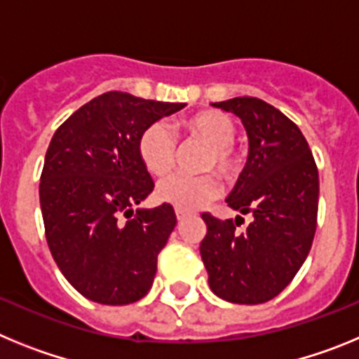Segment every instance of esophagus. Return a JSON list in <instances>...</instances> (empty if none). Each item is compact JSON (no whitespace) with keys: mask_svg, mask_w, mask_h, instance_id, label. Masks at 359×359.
Here are the masks:
<instances>
[{"mask_svg":"<svg viewBox=\"0 0 359 359\" xmlns=\"http://www.w3.org/2000/svg\"><path fill=\"white\" fill-rule=\"evenodd\" d=\"M176 217H177V221H180V223H183V221L187 219V214L183 210H176Z\"/></svg>","mask_w":359,"mask_h":359,"instance_id":"esophagus-1","label":"esophagus"}]
</instances>
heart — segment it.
Here are the masks:
<instances>
[{
    "label": "heart",
    "mask_w": 359,
    "mask_h": 359,
    "mask_svg": "<svg viewBox=\"0 0 359 359\" xmlns=\"http://www.w3.org/2000/svg\"><path fill=\"white\" fill-rule=\"evenodd\" d=\"M185 129L208 145L201 161V169L217 170L224 180H233L239 172L233 140H236V123L226 113L221 111H199L185 120ZM138 154L145 169L154 176H163L174 167L176 160V140L169 126L163 122L151 123L140 135ZM221 192L219 180L214 174H172L158 185L156 196L160 201L172 205L177 210L192 212L205 203L215 199Z\"/></svg>",
    "instance_id": "heart-1"
}]
</instances>
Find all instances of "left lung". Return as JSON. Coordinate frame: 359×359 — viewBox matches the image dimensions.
<instances>
[{
	"label": "left lung",
	"instance_id": "obj_1",
	"mask_svg": "<svg viewBox=\"0 0 359 359\" xmlns=\"http://www.w3.org/2000/svg\"><path fill=\"white\" fill-rule=\"evenodd\" d=\"M212 106L239 116L248 135V161L226 203L253 221L239 233L241 215H201L207 236L199 252L208 286L226 302L264 304L307 259L316 231L318 169L302 131L271 104L236 97Z\"/></svg>",
	"mask_w": 359,
	"mask_h": 359
}]
</instances>
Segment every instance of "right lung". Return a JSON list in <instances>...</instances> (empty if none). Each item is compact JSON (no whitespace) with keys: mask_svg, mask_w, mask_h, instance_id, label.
<instances>
[{"mask_svg":"<svg viewBox=\"0 0 359 359\" xmlns=\"http://www.w3.org/2000/svg\"><path fill=\"white\" fill-rule=\"evenodd\" d=\"M185 106L107 91L53 135L41 174V212L53 261L82 297L126 306L151 290L176 214L167 203L135 208L154 189L138 140L151 123Z\"/></svg>","mask_w":359,"mask_h":359,"instance_id":"add662e5","label":"right lung"}]
</instances>
